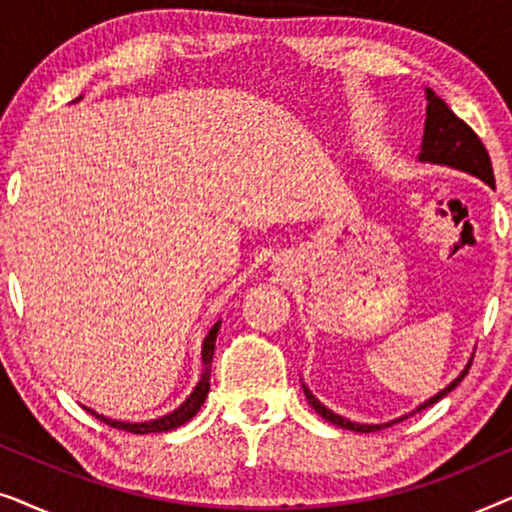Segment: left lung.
Here are the masks:
<instances>
[{
	"instance_id": "left-lung-1",
	"label": "left lung",
	"mask_w": 512,
	"mask_h": 512,
	"mask_svg": "<svg viewBox=\"0 0 512 512\" xmlns=\"http://www.w3.org/2000/svg\"><path fill=\"white\" fill-rule=\"evenodd\" d=\"M424 95H426V121H424L422 146H419V156H417L419 163L450 167V170H459V172L473 174V177L482 179L487 186L494 188L492 160H489V153H487L485 146H482L480 137L475 135V132L468 128V125L461 121V118L454 116V111L447 107V104L440 100V97L433 93L431 88H426ZM471 363H473V356H471V359H468L464 370H461V373L454 377V380L447 384L445 389H440L436 396L426 398V401L419 403L412 412H405V415L391 419V422H384V424L352 422V419L342 417V415H338V412H333L331 408H326V405L321 403L319 398L314 396L310 389H307L305 382H303V391H305L307 403H310L312 408L317 410L319 415L326 419V422L340 426V429L356 431V433H373V431L387 429V426H394L398 422H403V419H408L410 415H415V412L429 408V405H433V403H438L440 398L450 394V391L457 387L461 380H464L466 373H468V368H471Z\"/></svg>"
}]
</instances>
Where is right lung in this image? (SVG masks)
<instances>
[{"label": "right lung", "mask_w": 512, "mask_h": 512, "mask_svg": "<svg viewBox=\"0 0 512 512\" xmlns=\"http://www.w3.org/2000/svg\"><path fill=\"white\" fill-rule=\"evenodd\" d=\"M79 100L81 97H76L74 102H79ZM219 328H221V319L216 321L212 328H209L205 340H202V375H200L198 384H195V389L191 391V396H188L177 410L167 412V415H163V417L149 419V422H121V419L104 417V415H100V412L86 408V405H83V410L90 412V415H95L100 422L114 426V429H118V431H128V433H165V431L179 429L181 424L191 422V419L198 415V410L202 408V403H205V398L209 394V377H212V359H214V345H216V335H219Z\"/></svg>", "instance_id": "right-lung-1"}]
</instances>
